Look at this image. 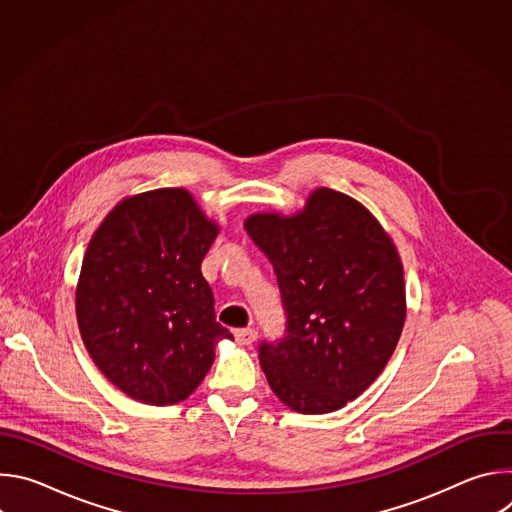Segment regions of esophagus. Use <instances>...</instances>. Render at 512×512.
Segmentation results:
<instances>
[{
  "mask_svg": "<svg viewBox=\"0 0 512 512\" xmlns=\"http://www.w3.org/2000/svg\"><path fill=\"white\" fill-rule=\"evenodd\" d=\"M235 338H237V342H239V344L249 346V344H253V342H255V338H257V330H255V328H241V330H235Z\"/></svg>",
  "mask_w": 512,
  "mask_h": 512,
  "instance_id": "34e87169",
  "label": "esophagus"
}]
</instances>
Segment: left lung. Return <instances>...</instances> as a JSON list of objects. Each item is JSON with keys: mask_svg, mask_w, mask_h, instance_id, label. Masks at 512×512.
Returning <instances> with one entry per match:
<instances>
[{"mask_svg": "<svg viewBox=\"0 0 512 512\" xmlns=\"http://www.w3.org/2000/svg\"><path fill=\"white\" fill-rule=\"evenodd\" d=\"M245 231L271 261L287 312V336L259 348L271 391L298 413L342 409L383 373L403 332L391 235L367 206L326 186L291 214H249Z\"/></svg>", "mask_w": 512, "mask_h": 512, "instance_id": "left-lung-1", "label": "left lung"}]
</instances>
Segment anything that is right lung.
I'll return each instance as SVG.
<instances>
[{
  "instance_id": "right-lung-1",
  "label": "right lung",
  "mask_w": 512,
  "mask_h": 512,
  "mask_svg": "<svg viewBox=\"0 0 512 512\" xmlns=\"http://www.w3.org/2000/svg\"><path fill=\"white\" fill-rule=\"evenodd\" d=\"M218 223L186 188L121 198L93 233L75 310L97 369L127 397L174 405L202 383L233 334L216 322L200 263Z\"/></svg>"
}]
</instances>
